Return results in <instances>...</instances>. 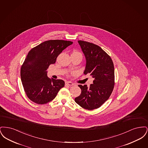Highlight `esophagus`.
<instances>
[{"label": "esophagus", "mask_w": 148, "mask_h": 148, "mask_svg": "<svg viewBox=\"0 0 148 148\" xmlns=\"http://www.w3.org/2000/svg\"><path fill=\"white\" fill-rule=\"evenodd\" d=\"M65 84L68 85V86H72L74 84L73 83H71V82H65Z\"/></svg>", "instance_id": "34e87169"}]
</instances>
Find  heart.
Here are the masks:
<instances>
[{"label": "heart", "mask_w": 148, "mask_h": 148, "mask_svg": "<svg viewBox=\"0 0 148 148\" xmlns=\"http://www.w3.org/2000/svg\"><path fill=\"white\" fill-rule=\"evenodd\" d=\"M73 53H74V54H80L79 52H77V51H75Z\"/></svg>", "instance_id": "heart-1"}]
</instances>
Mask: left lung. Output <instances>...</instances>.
Here are the masks:
<instances>
[{"label":"left lung","mask_w":148,"mask_h":148,"mask_svg":"<svg viewBox=\"0 0 148 148\" xmlns=\"http://www.w3.org/2000/svg\"><path fill=\"white\" fill-rule=\"evenodd\" d=\"M86 59L84 74H90L93 84L79 85L81 94L75 101L85 109L99 108L110 97L114 86V67L112 59L99 46L91 42L78 40Z\"/></svg>","instance_id":"obj_1"}]
</instances>
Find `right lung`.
I'll use <instances>...</instances> for the list:
<instances>
[{
  "instance_id": "right-lung-1",
  "label": "right lung",
  "mask_w": 148,
  "mask_h": 148,
  "mask_svg": "<svg viewBox=\"0 0 148 148\" xmlns=\"http://www.w3.org/2000/svg\"><path fill=\"white\" fill-rule=\"evenodd\" d=\"M73 44L63 40H50L32 48L21 69V83L28 98L38 104H44L56 97L65 82L61 79H50L47 69L54 64L64 49Z\"/></svg>"
}]
</instances>
